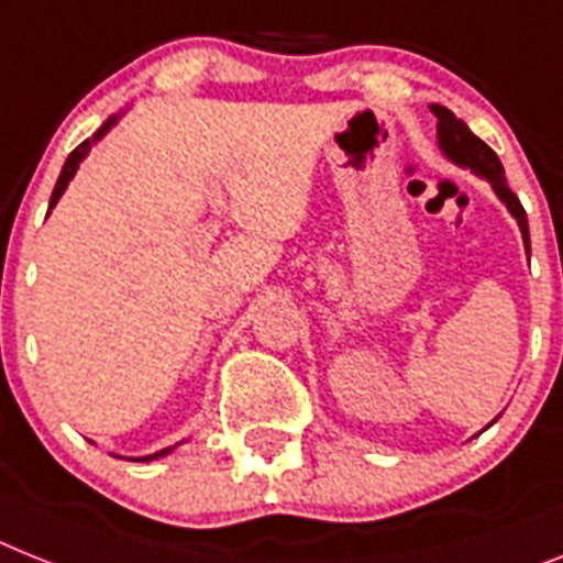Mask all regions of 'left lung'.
Here are the masks:
<instances>
[{"instance_id": "1", "label": "left lung", "mask_w": 563, "mask_h": 563, "mask_svg": "<svg viewBox=\"0 0 563 563\" xmlns=\"http://www.w3.org/2000/svg\"><path fill=\"white\" fill-rule=\"evenodd\" d=\"M429 108H432V113L438 117V145H441L443 157L452 159V163L461 165V168H470L472 174H478V177H484L486 183L493 186V191L498 194V200L504 202V206L509 209V214L518 220V229H521V238H523V249H527V254H530V225H527V211H523V206L518 202V197L509 191L507 177H504V165H500L498 154H495L484 140H478V136L472 134V131L466 129V122L457 120L450 108H443V106H429Z\"/></svg>"}]
</instances>
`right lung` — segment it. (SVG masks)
I'll use <instances>...</instances> for the list:
<instances>
[{
  "label": "right lung",
  "mask_w": 563,
  "mask_h": 563,
  "mask_svg": "<svg viewBox=\"0 0 563 563\" xmlns=\"http://www.w3.org/2000/svg\"><path fill=\"white\" fill-rule=\"evenodd\" d=\"M120 117H122V113H113V117H108V120L102 122V129H99L97 134H93V136H88V140H85V143H79L77 148L70 151V154H68V159H65V165H63V172H59V179H56L54 194H51V209H54L56 202H59V197H63V194H65V188H68V183H70V179H74V174H77L79 163H82V159L88 157V151H91L93 145H97L99 140H102V136H106L108 131H111L113 125H117V122H120ZM51 209H48V214H51ZM172 450H174V446H168V450H159V452H154V455L131 457V461H140V464H143V461H157V457L168 455V452H172Z\"/></svg>",
  "instance_id": "right-lung-1"
}]
</instances>
